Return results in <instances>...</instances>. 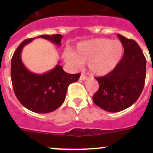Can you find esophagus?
<instances>
[{
    "label": "esophagus",
    "instance_id": "34e87169",
    "mask_svg": "<svg viewBox=\"0 0 153 153\" xmlns=\"http://www.w3.org/2000/svg\"><path fill=\"white\" fill-rule=\"evenodd\" d=\"M87 79V76L85 75H83V74H81L80 77H79V80H86V79Z\"/></svg>",
    "mask_w": 153,
    "mask_h": 153
}]
</instances>
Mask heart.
Listing matches in <instances>:
<instances>
[{
    "instance_id": "b5f03b06",
    "label": "heart",
    "mask_w": 153,
    "mask_h": 153,
    "mask_svg": "<svg viewBox=\"0 0 153 153\" xmlns=\"http://www.w3.org/2000/svg\"><path fill=\"white\" fill-rule=\"evenodd\" d=\"M123 46L120 40L97 38L81 42L74 53L67 51L63 57L67 63L78 68L82 63H87L92 74L104 76L112 72L122 59Z\"/></svg>"
}]
</instances>
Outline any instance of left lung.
Returning <instances> with one entry per match:
<instances>
[{"mask_svg":"<svg viewBox=\"0 0 153 153\" xmlns=\"http://www.w3.org/2000/svg\"><path fill=\"white\" fill-rule=\"evenodd\" d=\"M124 47L122 60L107 75L96 77L99 90L93 95L96 105L107 112H120L134 103L144 87L146 60L135 40L117 34Z\"/></svg>","mask_w":153,"mask_h":153,"instance_id":"1","label":"left lung"}]
</instances>
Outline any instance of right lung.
<instances>
[{
	"label": "right lung",
	"instance_id": "add662e5",
	"mask_svg": "<svg viewBox=\"0 0 153 153\" xmlns=\"http://www.w3.org/2000/svg\"><path fill=\"white\" fill-rule=\"evenodd\" d=\"M38 38L49 40L61 46V34L40 35ZM34 38L21 43L11 59V81L13 89L19 102L29 110L37 113L54 111L64 102L67 88L70 83L79 79L80 74L65 72L61 65L43 74H35L26 68L21 60V52L27 44Z\"/></svg>",
	"mask_w": 153,
	"mask_h": 153
}]
</instances>
